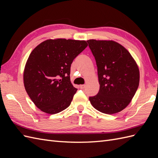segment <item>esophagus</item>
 <instances>
[{
	"label": "esophagus",
	"mask_w": 158,
	"mask_h": 158,
	"mask_svg": "<svg viewBox=\"0 0 158 158\" xmlns=\"http://www.w3.org/2000/svg\"><path fill=\"white\" fill-rule=\"evenodd\" d=\"M80 87V89H84L85 88V85H81L79 86Z\"/></svg>",
	"instance_id": "obj_1"
}]
</instances>
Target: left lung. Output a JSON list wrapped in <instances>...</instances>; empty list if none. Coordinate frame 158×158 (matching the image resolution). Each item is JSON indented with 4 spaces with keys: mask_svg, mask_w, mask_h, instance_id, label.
<instances>
[{
    "mask_svg": "<svg viewBox=\"0 0 158 158\" xmlns=\"http://www.w3.org/2000/svg\"><path fill=\"white\" fill-rule=\"evenodd\" d=\"M96 60L100 89L89 97L92 105L100 112L115 114L129 105L139 85L140 73L130 52L114 41H87Z\"/></svg>",
    "mask_w": 158,
    "mask_h": 158,
    "instance_id": "8db88e82",
    "label": "left lung"
}]
</instances>
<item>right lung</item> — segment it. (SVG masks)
I'll list each match as a JSON object with an SVG mask.
<instances>
[{"instance_id":"add662e5","label":"right lung","mask_w":158,"mask_h":158,"mask_svg":"<svg viewBox=\"0 0 158 158\" xmlns=\"http://www.w3.org/2000/svg\"><path fill=\"white\" fill-rule=\"evenodd\" d=\"M85 41L48 39L32 50L23 70L29 97L43 112L53 115L69 107L77 89L70 82V66L84 50Z\"/></svg>"}]
</instances>
